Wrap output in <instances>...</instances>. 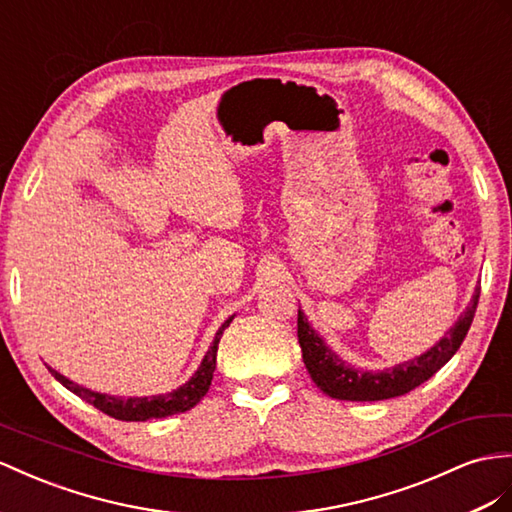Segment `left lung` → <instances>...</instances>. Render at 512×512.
I'll return each instance as SVG.
<instances>
[{"mask_svg": "<svg viewBox=\"0 0 512 512\" xmlns=\"http://www.w3.org/2000/svg\"><path fill=\"white\" fill-rule=\"evenodd\" d=\"M478 298L480 287H476V294L471 298L467 311L458 318V322L448 331V335L435 344V348H430L422 357L400 363L396 368L383 372H363L350 368L346 361H342L335 352L326 348L318 333L309 326L305 313L298 309V344L300 350H303L307 372L311 374L313 383H316L326 396L337 400L374 402L404 396V393H409L411 389L426 383L428 378L439 372L443 365L454 357V352L461 348L471 326V320L476 316Z\"/></svg>", "mask_w": 512, "mask_h": 512, "instance_id": "1", "label": "left lung"}]
</instances>
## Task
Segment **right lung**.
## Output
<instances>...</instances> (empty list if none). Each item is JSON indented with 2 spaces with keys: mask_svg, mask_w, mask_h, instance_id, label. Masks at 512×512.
<instances>
[{
  "mask_svg": "<svg viewBox=\"0 0 512 512\" xmlns=\"http://www.w3.org/2000/svg\"><path fill=\"white\" fill-rule=\"evenodd\" d=\"M233 318L225 320V324L220 326L214 344L209 346L207 355L201 363V368L196 370V374L190 378V381L179 387L173 393H166V396H153V398H114V396H106V393H95L90 389H84L80 385H75L69 378H64L60 372L51 370V376H56V381H60L69 391H73L75 396H80L82 400H86L88 404H93L95 409H99L101 413H106L114 419H123V422H147V419L153 417H168V415H177V413H186L190 411L194 404H199L201 398L207 393L209 385H212V376L216 370V352H218V344L222 331L227 329Z\"/></svg>",
  "mask_w": 512,
  "mask_h": 512,
  "instance_id": "1",
  "label": "right lung"
}]
</instances>
